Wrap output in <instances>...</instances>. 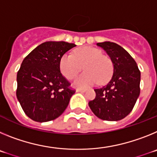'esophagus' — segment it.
<instances>
[{
  "mask_svg": "<svg viewBox=\"0 0 157 157\" xmlns=\"http://www.w3.org/2000/svg\"><path fill=\"white\" fill-rule=\"evenodd\" d=\"M76 92L84 93V92H86V90H83V89H77V90H76Z\"/></svg>",
  "mask_w": 157,
  "mask_h": 157,
  "instance_id": "obj_1",
  "label": "esophagus"
}]
</instances>
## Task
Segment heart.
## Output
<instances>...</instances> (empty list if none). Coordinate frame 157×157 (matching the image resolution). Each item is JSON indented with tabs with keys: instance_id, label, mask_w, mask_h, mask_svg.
I'll return each instance as SVG.
<instances>
[{
	"instance_id": "heart-1",
	"label": "heart",
	"mask_w": 157,
	"mask_h": 157,
	"mask_svg": "<svg viewBox=\"0 0 157 157\" xmlns=\"http://www.w3.org/2000/svg\"><path fill=\"white\" fill-rule=\"evenodd\" d=\"M83 69L86 71L75 80L74 86L78 88L90 86L98 82L103 85L109 82L112 75V60L102 55L98 48L83 46L75 49L73 56L66 54L59 61L62 74L68 79L74 78Z\"/></svg>"
}]
</instances>
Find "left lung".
Returning a JSON list of instances; mask_svg holds the SVG:
<instances>
[{
	"instance_id": "8db88e82",
	"label": "left lung",
	"mask_w": 157,
	"mask_h": 157,
	"mask_svg": "<svg viewBox=\"0 0 157 157\" xmlns=\"http://www.w3.org/2000/svg\"><path fill=\"white\" fill-rule=\"evenodd\" d=\"M107 52L113 64V74L105 86L95 89L96 98L89 106L97 117L118 121L132 111L140 94L141 72L127 51L110 41L97 44Z\"/></svg>"
}]
</instances>
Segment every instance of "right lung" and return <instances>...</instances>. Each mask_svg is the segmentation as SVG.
Returning a JSON list of instances; mask_svg holds the SVG:
<instances>
[{
    "label": "right lung",
    "mask_w": 157,
    "mask_h": 157,
    "mask_svg": "<svg viewBox=\"0 0 157 157\" xmlns=\"http://www.w3.org/2000/svg\"><path fill=\"white\" fill-rule=\"evenodd\" d=\"M76 45L65 41H46L32 50L17 73L16 97L25 114L36 122L59 117L75 90L62 75L59 61Z\"/></svg>",
    "instance_id": "1"
}]
</instances>
